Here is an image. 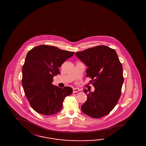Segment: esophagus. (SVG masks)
Returning a JSON list of instances; mask_svg holds the SVG:
<instances>
[{
    "mask_svg": "<svg viewBox=\"0 0 146 146\" xmlns=\"http://www.w3.org/2000/svg\"><path fill=\"white\" fill-rule=\"evenodd\" d=\"M80 90V89L79 88H74L73 89V93H75L79 92Z\"/></svg>",
    "mask_w": 146,
    "mask_h": 146,
    "instance_id": "1",
    "label": "esophagus"
}]
</instances>
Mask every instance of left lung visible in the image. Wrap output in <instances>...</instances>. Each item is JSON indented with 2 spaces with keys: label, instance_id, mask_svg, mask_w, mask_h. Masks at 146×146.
<instances>
[{
  "label": "left lung",
  "instance_id": "1",
  "mask_svg": "<svg viewBox=\"0 0 146 146\" xmlns=\"http://www.w3.org/2000/svg\"><path fill=\"white\" fill-rule=\"evenodd\" d=\"M75 55L87 67V76L95 88L84 89L87 100L81 106L86 115L100 118L110 113L119 99L124 82L123 66L114 49L105 45L86 49Z\"/></svg>",
  "mask_w": 146,
  "mask_h": 146
}]
</instances>
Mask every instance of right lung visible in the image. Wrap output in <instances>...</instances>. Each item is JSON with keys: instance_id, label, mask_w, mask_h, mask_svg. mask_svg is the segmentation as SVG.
<instances>
[{"instance_id": "right-lung-1", "label": "right lung", "mask_w": 146, "mask_h": 146, "mask_svg": "<svg viewBox=\"0 0 146 146\" xmlns=\"http://www.w3.org/2000/svg\"><path fill=\"white\" fill-rule=\"evenodd\" d=\"M74 54L46 45L37 46L27 53L22 66V84L27 100L37 112L50 115L62 110L65 98L73 89L61 88L52 82L53 76L60 74L59 67Z\"/></svg>"}]
</instances>
